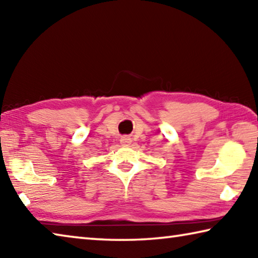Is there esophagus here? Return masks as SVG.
I'll list each match as a JSON object with an SVG mask.
<instances>
[{
  "label": "esophagus",
  "mask_w": 258,
  "mask_h": 258,
  "mask_svg": "<svg viewBox=\"0 0 258 258\" xmlns=\"http://www.w3.org/2000/svg\"><path fill=\"white\" fill-rule=\"evenodd\" d=\"M131 142H132V140H131V138L127 137V135H125V137H121V139H120V143L123 146H130Z\"/></svg>",
  "instance_id": "34e87169"
}]
</instances>
